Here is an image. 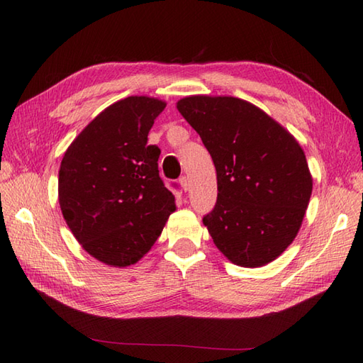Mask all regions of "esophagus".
I'll return each mask as SVG.
<instances>
[{
  "mask_svg": "<svg viewBox=\"0 0 363 363\" xmlns=\"http://www.w3.org/2000/svg\"><path fill=\"white\" fill-rule=\"evenodd\" d=\"M179 186H181V189L184 190V191H189L190 190V181H189V177H181L179 179Z\"/></svg>",
  "mask_w": 363,
  "mask_h": 363,
  "instance_id": "34e87169",
  "label": "esophagus"
}]
</instances>
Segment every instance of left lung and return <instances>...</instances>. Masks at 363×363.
<instances>
[{"mask_svg":"<svg viewBox=\"0 0 363 363\" xmlns=\"http://www.w3.org/2000/svg\"><path fill=\"white\" fill-rule=\"evenodd\" d=\"M217 169L218 198L203 218L215 246L238 267L257 268L295 240L312 195L306 154L260 107L234 96L176 103Z\"/></svg>","mask_w":363,"mask_h":363,"instance_id":"left-lung-1","label":"left lung"}]
</instances>
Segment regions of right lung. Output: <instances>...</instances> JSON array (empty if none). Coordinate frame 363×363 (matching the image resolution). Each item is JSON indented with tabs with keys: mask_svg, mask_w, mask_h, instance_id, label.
I'll return each mask as SVG.
<instances>
[{
	"mask_svg": "<svg viewBox=\"0 0 363 363\" xmlns=\"http://www.w3.org/2000/svg\"><path fill=\"white\" fill-rule=\"evenodd\" d=\"M167 103L128 96L98 113L68 146L59 168V206L72 234L109 267L137 264L176 211L159 176L148 133Z\"/></svg>",
	"mask_w": 363,
	"mask_h": 363,
	"instance_id": "right-lung-1",
	"label": "right lung"
}]
</instances>
